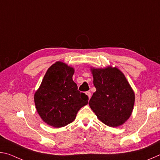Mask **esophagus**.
I'll return each instance as SVG.
<instances>
[{"label": "esophagus", "mask_w": 160, "mask_h": 160, "mask_svg": "<svg viewBox=\"0 0 160 160\" xmlns=\"http://www.w3.org/2000/svg\"><path fill=\"white\" fill-rule=\"evenodd\" d=\"M86 94H87V95H88L89 99H90L91 98V92H87Z\"/></svg>", "instance_id": "34e87169"}]
</instances>
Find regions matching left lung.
Wrapping results in <instances>:
<instances>
[{
    "label": "left lung",
    "instance_id": "left-lung-1",
    "mask_svg": "<svg viewBox=\"0 0 160 160\" xmlns=\"http://www.w3.org/2000/svg\"><path fill=\"white\" fill-rule=\"evenodd\" d=\"M96 92L89 102L100 121L110 127H118L130 118L133 110L135 92L118 68H90Z\"/></svg>",
    "mask_w": 160,
    "mask_h": 160
}]
</instances>
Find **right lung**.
Here are the masks:
<instances>
[{
	"label": "right lung",
	"mask_w": 160,
	"mask_h": 160,
	"mask_svg": "<svg viewBox=\"0 0 160 160\" xmlns=\"http://www.w3.org/2000/svg\"><path fill=\"white\" fill-rule=\"evenodd\" d=\"M75 70L61 61L51 66L34 100L37 113L43 121L54 128L72 122L80 108L88 104V97L78 90L72 80Z\"/></svg>",
	"instance_id": "right-lung-1"
}]
</instances>
